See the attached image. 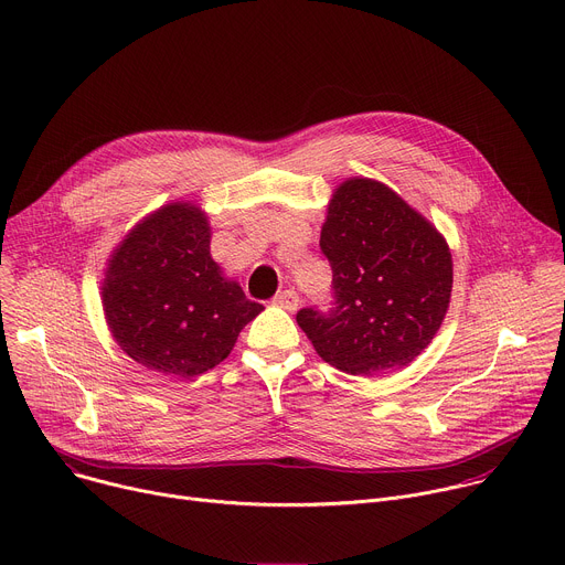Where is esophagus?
I'll return each mask as SVG.
<instances>
[{"label": "esophagus", "instance_id": "obj_1", "mask_svg": "<svg viewBox=\"0 0 565 565\" xmlns=\"http://www.w3.org/2000/svg\"><path fill=\"white\" fill-rule=\"evenodd\" d=\"M273 303L279 306V308H284V310H288V312H292V310L299 308V295H297L295 290H284V292L275 295Z\"/></svg>", "mask_w": 565, "mask_h": 565}]
</instances>
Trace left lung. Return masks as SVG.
Instances as JSON below:
<instances>
[{"instance_id": "obj_1", "label": "left lung", "mask_w": 565, "mask_h": 565, "mask_svg": "<svg viewBox=\"0 0 565 565\" xmlns=\"http://www.w3.org/2000/svg\"><path fill=\"white\" fill-rule=\"evenodd\" d=\"M319 248L333 270V308L297 312L317 355L351 375L412 364L449 308L445 236L384 183L349 179L333 192Z\"/></svg>"}]
</instances>
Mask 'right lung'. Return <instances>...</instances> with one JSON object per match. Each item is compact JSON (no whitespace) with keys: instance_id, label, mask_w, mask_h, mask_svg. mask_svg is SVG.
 <instances>
[{"instance_id":"obj_1","label":"right lung","mask_w":565,"mask_h":565,"mask_svg":"<svg viewBox=\"0 0 565 565\" xmlns=\"http://www.w3.org/2000/svg\"><path fill=\"white\" fill-rule=\"evenodd\" d=\"M210 223L192 203L145 216L114 250L103 308L118 347L160 375L190 380L223 362L264 306L223 277Z\"/></svg>"}]
</instances>
